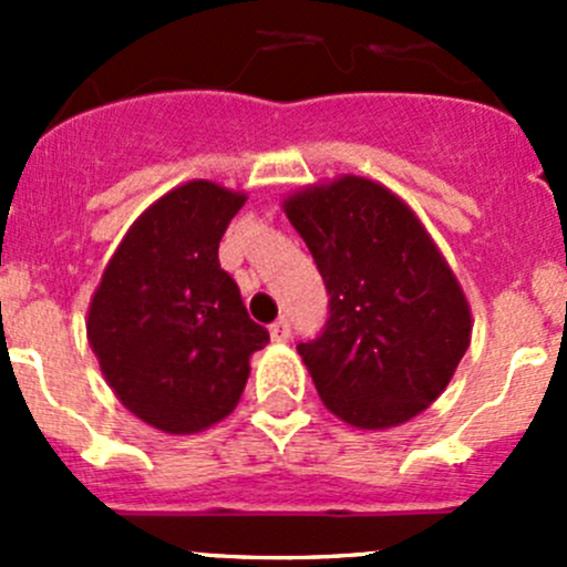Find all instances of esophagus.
<instances>
[{
	"instance_id": "esophagus-1",
	"label": "esophagus",
	"mask_w": 567,
	"mask_h": 567,
	"mask_svg": "<svg viewBox=\"0 0 567 567\" xmlns=\"http://www.w3.org/2000/svg\"><path fill=\"white\" fill-rule=\"evenodd\" d=\"M271 340L274 342H288L290 340V320L288 318H279L277 323H271Z\"/></svg>"
}]
</instances>
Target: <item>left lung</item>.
<instances>
[{"label": "left lung", "instance_id": "left-lung-1", "mask_svg": "<svg viewBox=\"0 0 567 567\" xmlns=\"http://www.w3.org/2000/svg\"><path fill=\"white\" fill-rule=\"evenodd\" d=\"M285 214L329 293L320 334L296 346L326 409L364 431L425 411L472 337L458 279L425 227L390 188L357 175L293 194Z\"/></svg>", "mask_w": 567, "mask_h": 567}]
</instances>
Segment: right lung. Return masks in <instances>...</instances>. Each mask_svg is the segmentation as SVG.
<instances>
[{
	"mask_svg": "<svg viewBox=\"0 0 567 567\" xmlns=\"http://www.w3.org/2000/svg\"><path fill=\"white\" fill-rule=\"evenodd\" d=\"M244 194L192 181L125 233L87 316V337L125 409L164 433H197L241 400L268 331L249 318L219 241Z\"/></svg>",
	"mask_w": 567,
	"mask_h": 567,
	"instance_id": "1",
	"label": "right lung"
}]
</instances>
